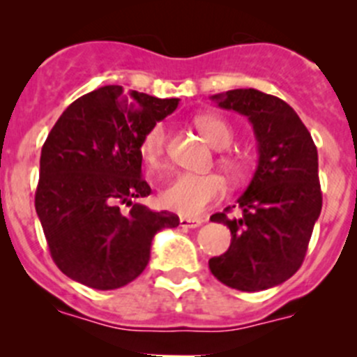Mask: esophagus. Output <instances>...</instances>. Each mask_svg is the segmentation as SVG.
<instances>
[{"instance_id":"esophagus-1","label":"esophagus","mask_w":357,"mask_h":357,"mask_svg":"<svg viewBox=\"0 0 357 357\" xmlns=\"http://www.w3.org/2000/svg\"><path fill=\"white\" fill-rule=\"evenodd\" d=\"M202 219H195V218H179V226L181 228H199L202 225Z\"/></svg>"}]
</instances>
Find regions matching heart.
<instances>
[{
    "label": "heart",
    "mask_w": 357,
    "mask_h": 357,
    "mask_svg": "<svg viewBox=\"0 0 357 357\" xmlns=\"http://www.w3.org/2000/svg\"><path fill=\"white\" fill-rule=\"evenodd\" d=\"M197 128L204 138L215 150H226L233 143V128L221 117L202 115L195 119ZM165 143L167 131L164 124H153L139 143V153L150 171H160L165 162ZM219 164L231 179H242L247 172L245 158L226 153L219 158ZM226 193V181L219 174H179L160 192V204L169 211H174L186 218L204 214L212 204L219 202Z\"/></svg>",
    "instance_id": "heart-1"
}]
</instances>
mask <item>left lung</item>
Instances as JSON below:
<instances>
[{
    "mask_svg": "<svg viewBox=\"0 0 357 357\" xmlns=\"http://www.w3.org/2000/svg\"><path fill=\"white\" fill-rule=\"evenodd\" d=\"M211 100L248 119L259 160L254 178L236 200L242 215H211V221L228 226L231 243L225 254L208 261V268L231 289H271L301 268L321 214L318 150L295 110L278 96L248 88L219 93Z\"/></svg>",
    "mask_w": 357,
    "mask_h": 357,
    "instance_id": "1",
    "label": "left lung"
}]
</instances>
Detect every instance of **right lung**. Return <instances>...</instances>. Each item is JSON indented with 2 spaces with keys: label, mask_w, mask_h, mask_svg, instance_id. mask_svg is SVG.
Returning a JSON list of instances; mask_svg holds the SVG:
<instances>
[{
  "label": "right lung",
  "mask_w": 357,
  "mask_h": 357,
  "mask_svg": "<svg viewBox=\"0 0 357 357\" xmlns=\"http://www.w3.org/2000/svg\"><path fill=\"white\" fill-rule=\"evenodd\" d=\"M178 98L103 86L63 110L41 150L36 212L60 271L96 290L138 278L152 240L179 218L132 199L150 195L142 178L139 143L178 109ZM132 204L128 215L118 205Z\"/></svg>",
  "instance_id": "right-lung-1"
}]
</instances>
